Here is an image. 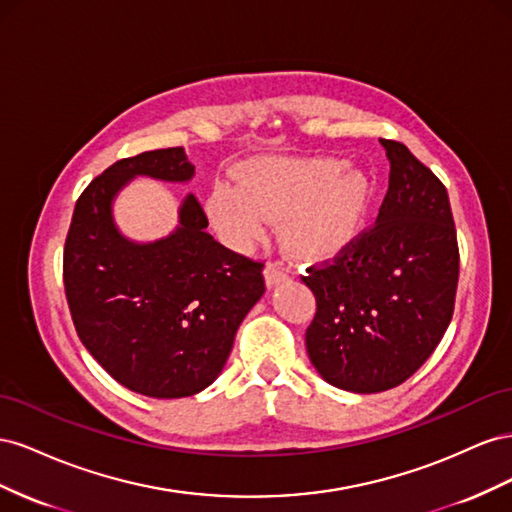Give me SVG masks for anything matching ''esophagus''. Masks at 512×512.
<instances>
[{
  "mask_svg": "<svg viewBox=\"0 0 512 512\" xmlns=\"http://www.w3.org/2000/svg\"><path fill=\"white\" fill-rule=\"evenodd\" d=\"M266 283L272 287V285H279L283 281L289 279V270L283 268L281 264H276V261H270V264L266 266Z\"/></svg>",
  "mask_w": 512,
  "mask_h": 512,
  "instance_id": "1",
  "label": "esophagus"
}]
</instances>
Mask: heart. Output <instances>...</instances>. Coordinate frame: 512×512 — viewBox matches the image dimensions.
Wrapping results in <instances>:
<instances>
[{
	"instance_id": "obj_1",
	"label": "heart",
	"mask_w": 512,
	"mask_h": 512,
	"mask_svg": "<svg viewBox=\"0 0 512 512\" xmlns=\"http://www.w3.org/2000/svg\"><path fill=\"white\" fill-rule=\"evenodd\" d=\"M373 199V180L337 156H259L238 171V184L214 182L208 210L233 246L264 236L283 219L285 242L304 255H330L356 236Z\"/></svg>"
}]
</instances>
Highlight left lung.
Instances as JSON below:
<instances>
[{"label": "left lung", "instance_id": "left-lung-1", "mask_svg": "<svg viewBox=\"0 0 512 512\" xmlns=\"http://www.w3.org/2000/svg\"><path fill=\"white\" fill-rule=\"evenodd\" d=\"M390 160L375 225L302 281L317 309L306 352L319 375L352 392H384L412 377L455 313L459 244L446 186L403 143L379 139Z\"/></svg>", "mask_w": 512, "mask_h": 512}]
</instances>
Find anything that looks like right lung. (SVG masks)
Segmentation results:
<instances>
[{"label": "right lung", "instance_id": "add662e5", "mask_svg": "<svg viewBox=\"0 0 512 512\" xmlns=\"http://www.w3.org/2000/svg\"><path fill=\"white\" fill-rule=\"evenodd\" d=\"M193 173L182 148L118 160L77 199L64 244V289L81 343L115 382L154 399L210 386L266 291L264 261L216 242L195 195L165 240L133 244L115 229L111 199L133 175L184 182Z\"/></svg>", "mask_w": 512, "mask_h": 512}]
</instances>
